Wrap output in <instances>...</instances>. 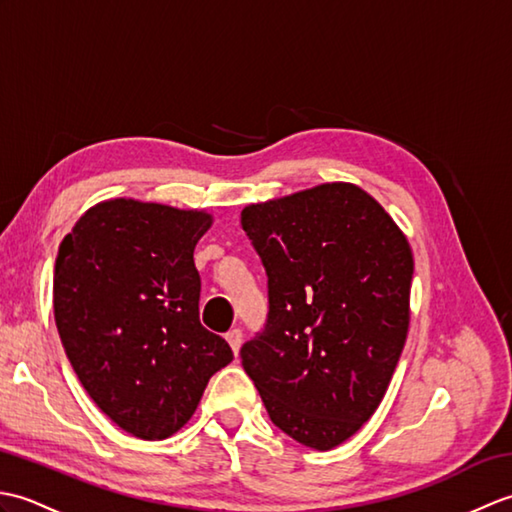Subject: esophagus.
Here are the masks:
<instances>
[{
    "mask_svg": "<svg viewBox=\"0 0 512 512\" xmlns=\"http://www.w3.org/2000/svg\"><path fill=\"white\" fill-rule=\"evenodd\" d=\"M226 341H228V345L233 347V352L237 354L239 352V345H242V330L239 328H231L226 332Z\"/></svg>",
    "mask_w": 512,
    "mask_h": 512,
    "instance_id": "1",
    "label": "esophagus"
}]
</instances>
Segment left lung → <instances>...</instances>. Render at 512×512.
Returning a JSON list of instances; mask_svg holds the SVG:
<instances>
[{"label":"left lung","mask_w":512,"mask_h":512,"mask_svg":"<svg viewBox=\"0 0 512 512\" xmlns=\"http://www.w3.org/2000/svg\"><path fill=\"white\" fill-rule=\"evenodd\" d=\"M242 228L268 277V317L242 345L244 372L275 427L334 449L372 418L405 347L407 237L345 182L250 204Z\"/></svg>","instance_id":"1"}]
</instances>
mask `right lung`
Returning <instances> with one entry per match:
<instances>
[{
	"mask_svg": "<svg viewBox=\"0 0 512 512\" xmlns=\"http://www.w3.org/2000/svg\"><path fill=\"white\" fill-rule=\"evenodd\" d=\"M211 215L110 200L63 237L54 262V321L81 385L140 440L189 422L209 378L233 361L200 323L193 262Z\"/></svg>",
	"mask_w": 512,
	"mask_h": 512,
	"instance_id": "obj_1",
	"label": "right lung"
}]
</instances>
